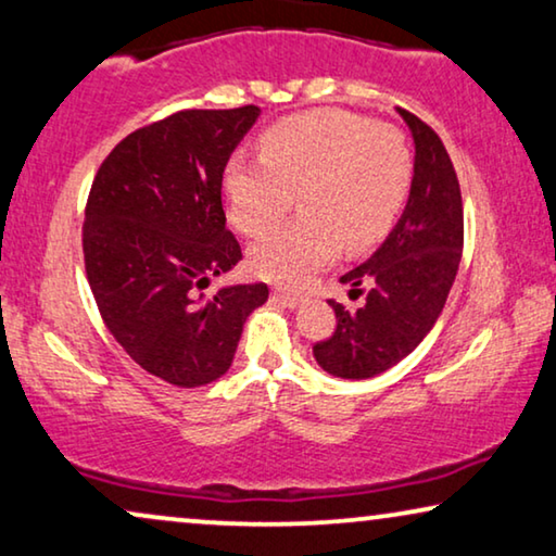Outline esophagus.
Returning a JSON list of instances; mask_svg holds the SVG:
<instances>
[{
  "label": "esophagus",
  "instance_id": "34e87169",
  "mask_svg": "<svg viewBox=\"0 0 556 556\" xmlns=\"http://www.w3.org/2000/svg\"><path fill=\"white\" fill-rule=\"evenodd\" d=\"M271 300L285 304V307H296V304L302 302V296L287 292V289H275V292H271Z\"/></svg>",
  "mask_w": 556,
  "mask_h": 556
}]
</instances>
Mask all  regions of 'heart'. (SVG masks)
Here are the masks:
<instances>
[{
  "label": "heart",
  "mask_w": 556,
  "mask_h": 556,
  "mask_svg": "<svg viewBox=\"0 0 556 556\" xmlns=\"http://www.w3.org/2000/svg\"><path fill=\"white\" fill-rule=\"evenodd\" d=\"M262 159L231 155L224 168L229 218L249 239L269 233L300 193L302 218L252 252V269L304 287L340 254L359 252L393 229L408 203L416 161L408 138L365 115L317 108L287 115L260 136Z\"/></svg>",
  "instance_id": "b5f03b06"
}]
</instances>
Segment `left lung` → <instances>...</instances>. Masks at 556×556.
Returning a JSON list of instances; mask_svg holds the SVG:
<instances>
[{
    "instance_id": "left-lung-1",
    "label": "left lung",
    "mask_w": 556,
    "mask_h": 556,
    "mask_svg": "<svg viewBox=\"0 0 556 556\" xmlns=\"http://www.w3.org/2000/svg\"><path fill=\"white\" fill-rule=\"evenodd\" d=\"M416 140L410 199L390 237L342 281L359 307L330 300L338 327L315 342L323 370L338 378H372L418 348L441 317L464 252V201L456 168L438 132L397 108Z\"/></svg>"
}]
</instances>
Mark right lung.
<instances>
[{
    "label": "right lung",
    "instance_id": "1",
    "mask_svg": "<svg viewBox=\"0 0 556 556\" xmlns=\"http://www.w3.org/2000/svg\"><path fill=\"white\" fill-rule=\"evenodd\" d=\"M256 118V105L178 111L125 136L92 178L83 254L100 317L130 359L170 386L222 378L249 312L269 296L264 281L197 294L241 260L222 181Z\"/></svg>",
    "mask_w": 556,
    "mask_h": 556
}]
</instances>
